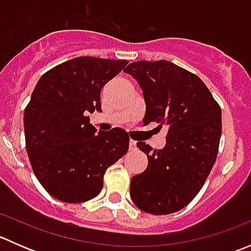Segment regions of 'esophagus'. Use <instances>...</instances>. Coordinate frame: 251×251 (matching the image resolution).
I'll return each mask as SVG.
<instances>
[{"mask_svg": "<svg viewBox=\"0 0 251 251\" xmlns=\"http://www.w3.org/2000/svg\"><path fill=\"white\" fill-rule=\"evenodd\" d=\"M128 148H130V151H135V149L137 148V142L133 141V140H130V143H128Z\"/></svg>", "mask_w": 251, "mask_h": 251, "instance_id": "esophagus-1", "label": "esophagus"}]
</instances>
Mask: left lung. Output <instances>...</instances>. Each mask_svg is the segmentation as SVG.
Returning a JSON list of instances; mask_svg holds the SVG:
<instances>
[{"label": "left lung", "mask_w": 251, "mask_h": 251, "mask_svg": "<svg viewBox=\"0 0 251 251\" xmlns=\"http://www.w3.org/2000/svg\"><path fill=\"white\" fill-rule=\"evenodd\" d=\"M124 72L143 91L144 125L169 126L163 149L137 143L148 156V168L131 179V199L148 214H173L193 201L214 166L221 108L201 78L168 60H138Z\"/></svg>", "instance_id": "1"}]
</instances>
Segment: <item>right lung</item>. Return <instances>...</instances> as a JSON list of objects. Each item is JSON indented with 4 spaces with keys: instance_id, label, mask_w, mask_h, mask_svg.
Here are the masks:
<instances>
[{
    "instance_id": "right-lung-1",
    "label": "right lung",
    "mask_w": 251,
    "mask_h": 251,
    "mask_svg": "<svg viewBox=\"0 0 251 251\" xmlns=\"http://www.w3.org/2000/svg\"><path fill=\"white\" fill-rule=\"evenodd\" d=\"M126 60L77 57L45 73L24 111L35 176L58 201L82 203L103 188L105 170L128 151L123 128L97 132L87 113L102 111L100 91Z\"/></svg>"
}]
</instances>
